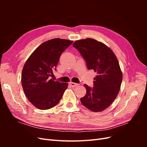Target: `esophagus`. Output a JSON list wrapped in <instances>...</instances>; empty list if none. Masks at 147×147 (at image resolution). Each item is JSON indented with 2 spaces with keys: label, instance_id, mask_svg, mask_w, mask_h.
Returning a JSON list of instances; mask_svg holds the SVG:
<instances>
[{
  "label": "esophagus",
  "instance_id": "esophagus-1",
  "mask_svg": "<svg viewBox=\"0 0 147 147\" xmlns=\"http://www.w3.org/2000/svg\"><path fill=\"white\" fill-rule=\"evenodd\" d=\"M69 84H70V85L72 86V87H75V86H78V84L77 83H74V82H70Z\"/></svg>",
  "mask_w": 147,
  "mask_h": 147
}]
</instances>
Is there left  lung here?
<instances>
[{
  "mask_svg": "<svg viewBox=\"0 0 147 147\" xmlns=\"http://www.w3.org/2000/svg\"><path fill=\"white\" fill-rule=\"evenodd\" d=\"M73 47L80 53L89 70H94L92 88L84 84L86 94L82 104L92 112H102L113 103L118 94L123 79L118 61L113 51L103 43L88 38L75 41Z\"/></svg>",
  "mask_w": 147,
  "mask_h": 147,
  "instance_id": "left-lung-1",
  "label": "left lung"
}]
</instances>
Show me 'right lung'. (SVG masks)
<instances>
[{
  "label": "right lung",
  "mask_w": 147,
  "mask_h": 147,
  "mask_svg": "<svg viewBox=\"0 0 147 147\" xmlns=\"http://www.w3.org/2000/svg\"><path fill=\"white\" fill-rule=\"evenodd\" d=\"M73 41L53 38L38 47L25 63L21 83L29 101L40 110L50 109L61 99L68 83L54 81L50 77L56 70L60 56Z\"/></svg>",
  "instance_id": "right-lung-1"
}]
</instances>
